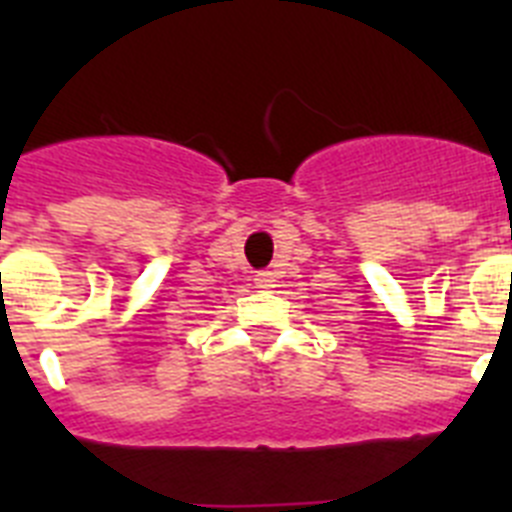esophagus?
Instances as JSON below:
<instances>
[{"label":"esophagus","mask_w":512,"mask_h":512,"mask_svg":"<svg viewBox=\"0 0 512 512\" xmlns=\"http://www.w3.org/2000/svg\"><path fill=\"white\" fill-rule=\"evenodd\" d=\"M274 282H277V277H274V271H259L256 274V287L259 289H271L274 287Z\"/></svg>","instance_id":"34e87169"}]
</instances>
